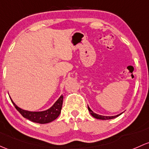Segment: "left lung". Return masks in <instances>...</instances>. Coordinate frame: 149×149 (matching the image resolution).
<instances>
[{
  "mask_svg": "<svg viewBox=\"0 0 149 149\" xmlns=\"http://www.w3.org/2000/svg\"><path fill=\"white\" fill-rule=\"evenodd\" d=\"M88 111L90 112L92 116L94 117V118H98V119H101V120L112 119V118H116L117 116H120V114H121V113H120V114H118V115H117V116H105L98 115V114H96V113H93L91 110V109L89 108L88 106Z\"/></svg>",
  "mask_w": 149,
  "mask_h": 149,
  "instance_id": "obj_1",
  "label": "left lung"
}]
</instances>
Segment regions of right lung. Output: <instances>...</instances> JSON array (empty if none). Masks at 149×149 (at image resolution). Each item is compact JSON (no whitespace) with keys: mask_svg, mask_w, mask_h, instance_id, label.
<instances>
[{"mask_svg":"<svg viewBox=\"0 0 149 149\" xmlns=\"http://www.w3.org/2000/svg\"><path fill=\"white\" fill-rule=\"evenodd\" d=\"M63 98V95H61L60 98L57 100V101L49 109L40 112H32L23 110V109H20L18 106H17L12 100L11 101L13 103L15 109H17V111L24 118H27V119L31 120L33 122H35V123L43 124V123H50V122L53 121V120H54L58 117L62 109Z\"/></svg>","mask_w":149,"mask_h":149,"instance_id":"add662e5","label":"right lung"}]
</instances>
